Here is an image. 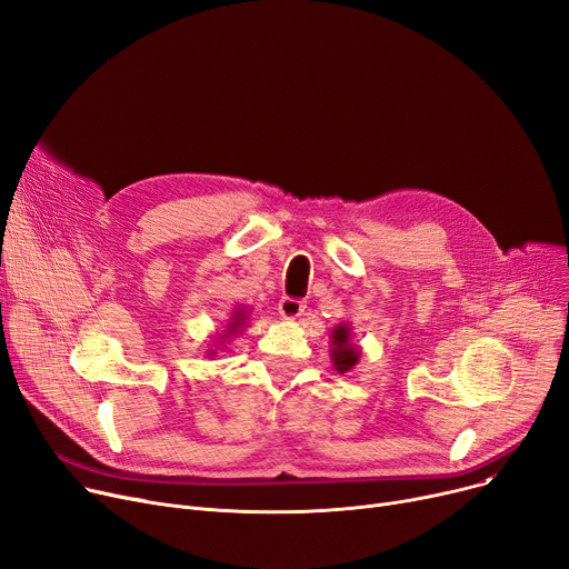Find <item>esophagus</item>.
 Segmentation results:
<instances>
[{"label": "esophagus", "mask_w": 569, "mask_h": 569, "mask_svg": "<svg viewBox=\"0 0 569 569\" xmlns=\"http://www.w3.org/2000/svg\"><path fill=\"white\" fill-rule=\"evenodd\" d=\"M303 310H306L303 300H296V298H289V296H284V298L280 300V303H278V312H280V317L287 319V321L298 319L300 315H303Z\"/></svg>", "instance_id": "obj_1"}]
</instances>
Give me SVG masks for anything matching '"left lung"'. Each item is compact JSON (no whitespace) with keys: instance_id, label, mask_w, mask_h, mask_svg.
Wrapping results in <instances>:
<instances>
[{"instance_id":"1","label":"left lung","mask_w":569,"mask_h":569,"mask_svg":"<svg viewBox=\"0 0 569 569\" xmlns=\"http://www.w3.org/2000/svg\"><path fill=\"white\" fill-rule=\"evenodd\" d=\"M351 323L342 321L336 328H330V360L338 375L353 372V367L360 362L362 349L353 342Z\"/></svg>"}]
</instances>
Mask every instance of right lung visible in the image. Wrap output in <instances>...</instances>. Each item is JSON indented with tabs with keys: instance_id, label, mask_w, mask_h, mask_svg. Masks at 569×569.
I'll use <instances>...</instances> for the list:
<instances>
[{
	"instance_id": "add662e5",
	"label": "right lung",
	"mask_w": 569,
	"mask_h": 569,
	"mask_svg": "<svg viewBox=\"0 0 569 569\" xmlns=\"http://www.w3.org/2000/svg\"><path fill=\"white\" fill-rule=\"evenodd\" d=\"M250 315H252V310H250V308H243V306H237V308H233L231 317L227 319L224 330H222V332H218V338H213V340H211V345H209V349L204 351V353H207V358H213V356L218 353V349H220V347H216V345H220V340H222V342H231L233 338H237L239 332L248 326Z\"/></svg>"
}]
</instances>
